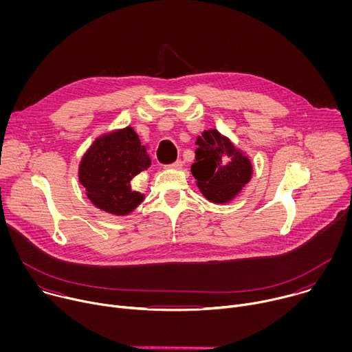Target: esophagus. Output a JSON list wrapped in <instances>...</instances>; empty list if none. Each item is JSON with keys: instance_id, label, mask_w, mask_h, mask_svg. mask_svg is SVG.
Masks as SVG:
<instances>
[{"instance_id": "34e87169", "label": "esophagus", "mask_w": 352, "mask_h": 352, "mask_svg": "<svg viewBox=\"0 0 352 352\" xmlns=\"http://www.w3.org/2000/svg\"><path fill=\"white\" fill-rule=\"evenodd\" d=\"M167 168H171V170H181V168H182V162H181V160H177L175 163L167 166Z\"/></svg>"}]
</instances>
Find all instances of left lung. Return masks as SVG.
Segmentation results:
<instances>
[{"label":"left lung","instance_id":"1","mask_svg":"<svg viewBox=\"0 0 352 352\" xmlns=\"http://www.w3.org/2000/svg\"><path fill=\"white\" fill-rule=\"evenodd\" d=\"M195 143L197 147L190 171L199 190L209 202H231L252 178V162L217 129L204 131Z\"/></svg>","mask_w":352,"mask_h":352}]
</instances>
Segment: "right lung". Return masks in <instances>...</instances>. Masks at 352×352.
<instances>
[{
    "label": "right lung",
    "instance_id": "right-lung-1",
    "mask_svg": "<svg viewBox=\"0 0 352 352\" xmlns=\"http://www.w3.org/2000/svg\"><path fill=\"white\" fill-rule=\"evenodd\" d=\"M150 163L146 146L128 125L94 139L80 159L79 182L97 209L113 216H128L144 200L143 193L132 189L131 181Z\"/></svg>",
    "mask_w": 352,
    "mask_h": 352
}]
</instances>
